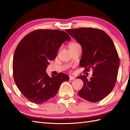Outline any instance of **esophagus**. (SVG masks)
Returning a JSON list of instances; mask_svg holds the SVG:
<instances>
[{
	"label": "esophagus",
	"mask_w": 130,
	"mask_h": 130,
	"mask_svg": "<svg viewBox=\"0 0 130 130\" xmlns=\"http://www.w3.org/2000/svg\"><path fill=\"white\" fill-rule=\"evenodd\" d=\"M75 77H74V76H69V80H73L75 79Z\"/></svg>",
	"instance_id": "esophagus-1"
}]
</instances>
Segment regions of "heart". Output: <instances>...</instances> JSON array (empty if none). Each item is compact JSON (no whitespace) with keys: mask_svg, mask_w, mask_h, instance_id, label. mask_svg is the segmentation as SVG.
Segmentation results:
<instances>
[{"mask_svg":"<svg viewBox=\"0 0 130 130\" xmlns=\"http://www.w3.org/2000/svg\"><path fill=\"white\" fill-rule=\"evenodd\" d=\"M77 44H77V43H74V42L70 43L69 45V48H70V47H73L74 46H75Z\"/></svg>","mask_w":130,"mask_h":130,"instance_id":"b5f03b06","label":"heart"}]
</instances>
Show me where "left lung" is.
Wrapping results in <instances>:
<instances>
[{
	"instance_id": "left-lung-1",
	"label": "left lung",
	"mask_w": 130,
	"mask_h": 130,
	"mask_svg": "<svg viewBox=\"0 0 130 130\" xmlns=\"http://www.w3.org/2000/svg\"><path fill=\"white\" fill-rule=\"evenodd\" d=\"M66 31L82 46L80 65L84 72L93 70L90 80L85 75L77 77L84 82L78 95L92 103L103 100L112 92L118 73L119 58L113 41L103 30L92 27Z\"/></svg>"
}]
</instances>
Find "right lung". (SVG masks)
Returning a JSON list of instances; mask_svg holds the SVG:
<instances>
[{
	"instance_id": "right-lung-1",
	"label": "right lung",
	"mask_w": 130,
	"mask_h": 130,
	"mask_svg": "<svg viewBox=\"0 0 130 130\" xmlns=\"http://www.w3.org/2000/svg\"><path fill=\"white\" fill-rule=\"evenodd\" d=\"M70 40L64 31L40 29L26 35L19 42L13 55V75L27 99L36 104L44 103L56 95L63 82L69 80L63 73L50 77L45 72L62 43Z\"/></svg>"
}]
</instances>
